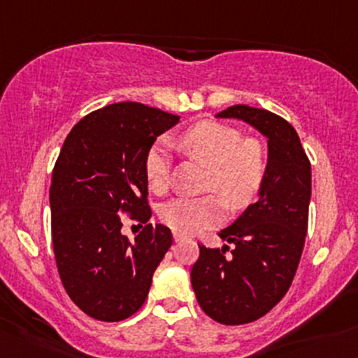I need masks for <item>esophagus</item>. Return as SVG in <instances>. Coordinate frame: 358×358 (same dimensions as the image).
Returning <instances> with one entry per match:
<instances>
[{
  "instance_id": "obj_1",
  "label": "esophagus",
  "mask_w": 358,
  "mask_h": 358,
  "mask_svg": "<svg viewBox=\"0 0 358 358\" xmlns=\"http://www.w3.org/2000/svg\"><path fill=\"white\" fill-rule=\"evenodd\" d=\"M173 239H175L176 243L182 241V239H183V234H180V233H173Z\"/></svg>"
}]
</instances>
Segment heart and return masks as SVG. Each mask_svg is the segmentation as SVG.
Masks as SVG:
<instances>
[{
    "instance_id": "obj_1",
    "label": "heart",
    "mask_w": 358,
    "mask_h": 358,
    "mask_svg": "<svg viewBox=\"0 0 358 358\" xmlns=\"http://www.w3.org/2000/svg\"><path fill=\"white\" fill-rule=\"evenodd\" d=\"M178 148L209 168L206 192L215 194L180 197L164 203L159 219L175 233L190 236L217 226L226 219L224 199L233 210H243L260 194L268 170V156L257 137H243L236 127L203 120L178 137ZM144 175L155 194L168 190L170 155L161 144L148 149Z\"/></svg>"
}]
</instances>
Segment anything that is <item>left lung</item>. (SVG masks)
Segmentation results:
<instances>
[{
  "instance_id": "1",
  "label": "left lung",
  "mask_w": 358,
  "mask_h": 358,
  "mask_svg": "<svg viewBox=\"0 0 358 358\" xmlns=\"http://www.w3.org/2000/svg\"><path fill=\"white\" fill-rule=\"evenodd\" d=\"M219 119H238L268 139V170L258 200L219 233L229 246L199 245L192 287L202 311L222 324L265 316L287 294L308 233L311 163L296 129L265 108L233 105Z\"/></svg>"
}]
</instances>
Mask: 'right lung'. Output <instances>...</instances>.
Segmentation results:
<instances>
[{"mask_svg":"<svg viewBox=\"0 0 358 358\" xmlns=\"http://www.w3.org/2000/svg\"><path fill=\"white\" fill-rule=\"evenodd\" d=\"M178 120L136 101L107 105L78 122L59 152L49 192L59 277L71 301L98 321L139 311L170 250L171 231L163 224H146L129 241L120 212L149 221L144 158Z\"/></svg>","mask_w":358,"mask_h":358,"instance_id":"add662e5","label":"right lung"}]
</instances>
